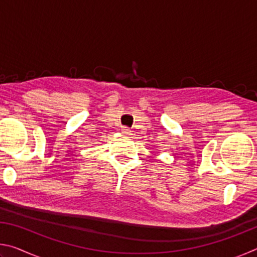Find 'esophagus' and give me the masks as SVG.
<instances>
[{
    "label": "esophagus",
    "instance_id": "esophagus-1",
    "mask_svg": "<svg viewBox=\"0 0 257 257\" xmlns=\"http://www.w3.org/2000/svg\"><path fill=\"white\" fill-rule=\"evenodd\" d=\"M121 132H122V134H124V135H130V129L129 128H127V127H123L122 129H121Z\"/></svg>",
    "mask_w": 257,
    "mask_h": 257
}]
</instances>
